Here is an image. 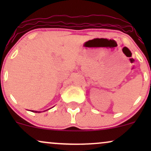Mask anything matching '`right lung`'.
<instances>
[{
  "label": "right lung",
  "instance_id": "obj_1",
  "mask_svg": "<svg viewBox=\"0 0 151 151\" xmlns=\"http://www.w3.org/2000/svg\"><path fill=\"white\" fill-rule=\"evenodd\" d=\"M33 111V112H34V111ZM35 112H36V113H37V111H35ZM38 113H40V112H38Z\"/></svg>",
  "mask_w": 151,
  "mask_h": 151
}]
</instances>
